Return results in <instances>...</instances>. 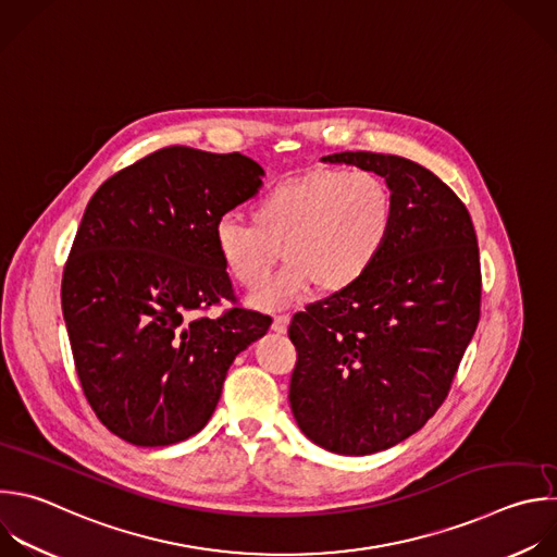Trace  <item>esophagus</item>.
I'll return each mask as SVG.
<instances>
[{
  "mask_svg": "<svg viewBox=\"0 0 557 557\" xmlns=\"http://www.w3.org/2000/svg\"><path fill=\"white\" fill-rule=\"evenodd\" d=\"M288 323H290V317L288 314H275L273 317V332H277V334H284L286 330H288Z\"/></svg>",
  "mask_w": 557,
  "mask_h": 557,
  "instance_id": "obj_1",
  "label": "esophagus"
}]
</instances>
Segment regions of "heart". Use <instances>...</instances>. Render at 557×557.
I'll use <instances>...</instances> for the list:
<instances>
[{
  "instance_id": "heart-1",
  "label": "heart",
  "mask_w": 557,
  "mask_h": 557,
  "mask_svg": "<svg viewBox=\"0 0 557 557\" xmlns=\"http://www.w3.org/2000/svg\"><path fill=\"white\" fill-rule=\"evenodd\" d=\"M396 221L389 183L372 170H312L280 181L251 208V221L225 216L214 247L227 275L258 290L280 260L288 267L251 297L258 308H280L314 284L323 293L354 286L383 256Z\"/></svg>"
}]
</instances>
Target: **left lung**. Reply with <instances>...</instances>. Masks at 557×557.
<instances>
[{"label":"left lung","mask_w":557,"mask_h":557,"mask_svg":"<svg viewBox=\"0 0 557 557\" xmlns=\"http://www.w3.org/2000/svg\"><path fill=\"white\" fill-rule=\"evenodd\" d=\"M321 161L385 176L396 201L376 264L288 327L297 426L330 453L362 457L418 433L446 400L479 323V247L466 206L424 165L364 150Z\"/></svg>","instance_id":"left-lung-1"}]
</instances>
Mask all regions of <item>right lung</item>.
<instances>
[{
	"instance_id": "right-lung-1",
	"label": "right lung",
	"mask_w": 557,
	"mask_h": 557,
	"mask_svg": "<svg viewBox=\"0 0 557 557\" xmlns=\"http://www.w3.org/2000/svg\"><path fill=\"white\" fill-rule=\"evenodd\" d=\"M253 159L161 148L107 178L76 232L61 286L76 372L98 420L135 446H170L212 418L227 369L271 317L232 308L216 223L256 197Z\"/></svg>"
}]
</instances>
